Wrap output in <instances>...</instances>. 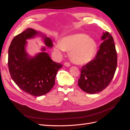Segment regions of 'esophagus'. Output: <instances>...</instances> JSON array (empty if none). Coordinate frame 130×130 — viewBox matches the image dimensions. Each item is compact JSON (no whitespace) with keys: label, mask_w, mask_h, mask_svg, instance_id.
<instances>
[{"label":"esophagus","mask_w":130,"mask_h":130,"mask_svg":"<svg viewBox=\"0 0 130 130\" xmlns=\"http://www.w3.org/2000/svg\"><path fill=\"white\" fill-rule=\"evenodd\" d=\"M64 65L66 67H69L70 66V64L69 63H68V62H65L64 63Z\"/></svg>","instance_id":"1"}]
</instances>
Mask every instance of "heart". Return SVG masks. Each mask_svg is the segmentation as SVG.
I'll return each mask as SVG.
<instances>
[{"instance_id":"1","label":"heart","mask_w":130,"mask_h":130,"mask_svg":"<svg viewBox=\"0 0 130 130\" xmlns=\"http://www.w3.org/2000/svg\"><path fill=\"white\" fill-rule=\"evenodd\" d=\"M97 49L94 38L82 33L68 35L61 38L54 47V51L60 55L63 50L70 52L69 56L74 63L85 64L92 60Z\"/></svg>"}]
</instances>
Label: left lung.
I'll list each match as a JSON object with an SVG mask.
<instances>
[{"label":"left lung","instance_id":"8db88e82","mask_svg":"<svg viewBox=\"0 0 130 130\" xmlns=\"http://www.w3.org/2000/svg\"><path fill=\"white\" fill-rule=\"evenodd\" d=\"M103 43L94 60L84 66L78 85L84 92L95 94L107 87L116 72L117 54L114 40L108 32H103Z\"/></svg>","mask_w":130,"mask_h":130}]
</instances>
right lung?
Returning <instances> with one entry per match:
<instances>
[{
	"label": "right lung",
	"instance_id": "1",
	"mask_svg": "<svg viewBox=\"0 0 130 130\" xmlns=\"http://www.w3.org/2000/svg\"><path fill=\"white\" fill-rule=\"evenodd\" d=\"M37 36L42 37L46 46L53 48L51 38L40 31L27 28L13 38L8 56L11 78L23 91L35 96L44 95L52 89L58 70L62 67L61 64L52 60L45 46L34 56L27 53L26 40Z\"/></svg>",
	"mask_w": 130,
	"mask_h": 130
}]
</instances>
